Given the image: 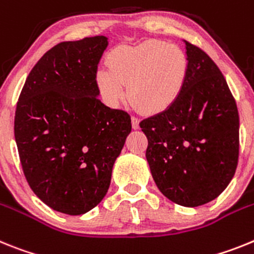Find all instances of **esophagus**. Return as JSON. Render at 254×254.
Segmentation results:
<instances>
[{
	"mask_svg": "<svg viewBox=\"0 0 254 254\" xmlns=\"http://www.w3.org/2000/svg\"><path fill=\"white\" fill-rule=\"evenodd\" d=\"M131 125H133V129H138L139 127V119L136 116H131Z\"/></svg>",
	"mask_w": 254,
	"mask_h": 254,
	"instance_id": "34e87169",
	"label": "esophagus"
}]
</instances>
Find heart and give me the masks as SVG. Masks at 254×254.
<instances>
[{"label": "heart", "instance_id": "obj_1", "mask_svg": "<svg viewBox=\"0 0 254 254\" xmlns=\"http://www.w3.org/2000/svg\"><path fill=\"white\" fill-rule=\"evenodd\" d=\"M188 60L180 48L162 41L115 48L109 67L97 70L96 80L109 105L116 106L125 96L145 112L169 109L184 89Z\"/></svg>", "mask_w": 254, "mask_h": 254}]
</instances>
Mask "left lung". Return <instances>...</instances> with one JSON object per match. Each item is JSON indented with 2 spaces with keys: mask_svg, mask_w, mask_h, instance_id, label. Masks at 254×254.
<instances>
[{
  "mask_svg": "<svg viewBox=\"0 0 254 254\" xmlns=\"http://www.w3.org/2000/svg\"><path fill=\"white\" fill-rule=\"evenodd\" d=\"M188 74L169 109L140 121L145 157L165 197L184 207L217 198L239 157V114L224 75L211 57L185 41Z\"/></svg>",
  "mask_w": 254,
  "mask_h": 254,
  "instance_id": "left-lung-1",
  "label": "left lung"
}]
</instances>
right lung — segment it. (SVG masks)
Wrapping results in <instances>:
<instances>
[{"label": "right lung", "mask_w": 254, "mask_h": 254, "mask_svg": "<svg viewBox=\"0 0 254 254\" xmlns=\"http://www.w3.org/2000/svg\"><path fill=\"white\" fill-rule=\"evenodd\" d=\"M105 35L61 42L29 72L15 111L25 179L42 202L81 215L109 190L112 167L131 131L130 115L98 98L96 74Z\"/></svg>", "instance_id": "1"}]
</instances>
